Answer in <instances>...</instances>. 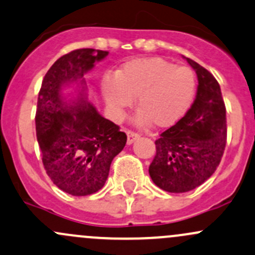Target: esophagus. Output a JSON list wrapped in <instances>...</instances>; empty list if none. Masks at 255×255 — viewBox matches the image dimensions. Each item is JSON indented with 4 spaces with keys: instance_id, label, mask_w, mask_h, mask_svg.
I'll list each match as a JSON object with an SVG mask.
<instances>
[{
    "instance_id": "34e87169",
    "label": "esophagus",
    "mask_w": 255,
    "mask_h": 255,
    "mask_svg": "<svg viewBox=\"0 0 255 255\" xmlns=\"http://www.w3.org/2000/svg\"><path fill=\"white\" fill-rule=\"evenodd\" d=\"M139 138L138 133L133 132V130H128L127 132V144H132L135 139Z\"/></svg>"
}]
</instances>
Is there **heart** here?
Masks as SVG:
<instances>
[{
    "instance_id": "heart-1",
    "label": "heart",
    "mask_w": 255,
    "mask_h": 255,
    "mask_svg": "<svg viewBox=\"0 0 255 255\" xmlns=\"http://www.w3.org/2000/svg\"><path fill=\"white\" fill-rule=\"evenodd\" d=\"M195 92V74L188 66H176L161 57L138 58L125 63L101 83L107 106L120 116L135 99V123L166 128L188 111Z\"/></svg>"
}]
</instances>
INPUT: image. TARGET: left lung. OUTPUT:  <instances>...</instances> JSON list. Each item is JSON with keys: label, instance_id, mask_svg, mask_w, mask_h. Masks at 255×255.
<instances>
[{"label": "left lung", "instance_id": "obj_1", "mask_svg": "<svg viewBox=\"0 0 255 255\" xmlns=\"http://www.w3.org/2000/svg\"><path fill=\"white\" fill-rule=\"evenodd\" d=\"M198 77L191 109L155 140L156 155L149 173L157 187L184 193L204 183L218 168L226 146V107L213 74L187 58Z\"/></svg>", "mask_w": 255, "mask_h": 255}]
</instances>
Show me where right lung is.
<instances>
[{"label": "right lung", "instance_id": "1", "mask_svg": "<svg viewBox=\"0 0 255 255\" xmlns=\"http://www.w3.org/2000/svg\"><path fill=\"white\" fill-rule=\"evenodd\" d=\"M109 55L78 49L58 58L45 74L37 98L36 138L45 171L61 191L76 197L100 191L112 160L125 148L127 135L104 119L87 100L84 74ZM77 85V98L66 101L64 86Z\"/></svg>", "mask_w": 255, "mask_h": 255}]
</instances>
